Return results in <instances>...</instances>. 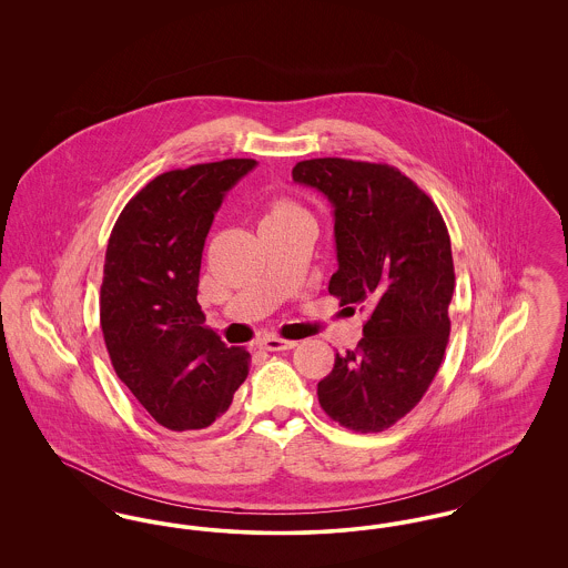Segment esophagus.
I'll list each match as a JSON object with an SVG mask.
<instances>
[{
  "label": "esophagus",
  "mask_w": 568,
  "mask_h": 568,
  "mask_svg": "<svg viewBox=\"0 0 568 568\" xmlns=\"http://www.w3.org/2000/svg\"><path fill=\"white\" fill-rule=\"evenodd\" d=\"M260 347L266 349V352H287V349H294L296 343H294V341L278 338V336H266V338L260 343Z\"/></svg>",
  "instance_id": "esophagus-1"
}]
</instances>
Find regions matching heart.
<instances>
[{
  "label": "heart",
  "instance_id": "heart-1",
  "mask_svg": "<svg viewBox=\"0 0 568 568\" xmlns=\"http://www.w3.org/2000/svg\"><path fill=\"white\" fill-rule=\"evenodd\" d=\"M306 213L297 206L296 202L287 200V197H276L272 200L264 213L262 219V225L264 223H272V221H283V219H294V216H304Z\"/></svg>",
  "mask_w": 568,
  "mask_h": 568
}]
</instances>
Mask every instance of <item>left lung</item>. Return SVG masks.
<instances>
[{"label":"left lung","instance_id":"left-lung-1","mask_svg":"<svg viewBox=\"0 0 568 568\" xmlns=\"http://www.w3.org/2000/svg\"><path fill=\"white\" fill-rule=\"evenodd\" d=\"M296 183L334 206L338 271L327 292L366 313L364 338L320 381V405L355 433H383L428 392L449 343L456 274L433 200L387 163L297 162ZM349 306V308H352Z\"/></svg>","mask_w":568,"mask_h":568}]
</instances>
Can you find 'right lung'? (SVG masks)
Here are the masks:
<instances>
[{
	"mask_svg": "<svg viewBox=\"0 0 568 568\" xmlns=\"http://www.w3.org/2000/svg\"><path fill=\"white\" fill-rule=\"evenodd\" d=\"M255 163L163 172L125 204L110 234L100 290L110 362L135 400L174 433L209 428L248 375V352L204 325L197 283L216 209Z\"/></svg>",
	"mask_w": 568,
	"mask_h": 568,
	"instance_id": "add662e5",
	"label": "right lung"
}]
</instances>
